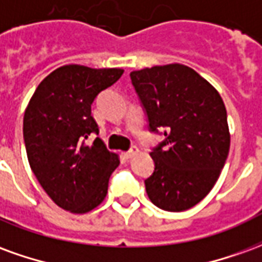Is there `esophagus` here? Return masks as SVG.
Segmentation results:
<instances>
[{
	"label": "esophagus",
	"instance_id": "34e87169",
	"mask_svg": "<svg viewBox=\"0 0 262 262\" xmlns=\"http://www.w3.org/2000/svg\"><path fill=\"white\" fill-rule=\"evenodd\" d=\"M137 151H139V148H137L136 146H132L129 151L123 153V157H125V159H132V157H133L135 154H137Z\"/></svg>",
	"mask_w": 262,
	"mask_h": 262
}]
</instances>
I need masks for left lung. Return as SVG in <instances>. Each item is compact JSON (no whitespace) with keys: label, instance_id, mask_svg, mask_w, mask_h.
Segmentation results:
<instances>
[{"label":"left lung","instance_id":"obj_1","mask_svg":"<svg viewBox=\"0 0 262 262\" xmlns=\"http://www.w3.org/2000/svg\"><path fill=\"white\" fill-rule=\"evenodd\" d=\"M148 129L164 140L151 150L144 181L150 201L168 212L192 208L217 181L230 148L227 112L219 92L184 64L130 73Z\"/></svg>","mask_w":262,"mask_h":262}]
</instances>
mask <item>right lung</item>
<instances>
[{
    "label": "right lung",
    "mask_w": 262,
    "mask_h": 262,
    "mask_svg": "<svg viewBox=\"0 0 262 262\" xmlns=\"http://www.w3.org/2000/svg\"><path fill=\"white\" fill-rule=\"evenodd\" d=\"M122 69L59 67L37 85L24 115V140L33 174L56 205L71 213H86L108 193L109 177L119 165L97 137L91 116L97 95L115 84Z\"/></svg>",
    "instance_id": "add662e5"
}]
</instances>
